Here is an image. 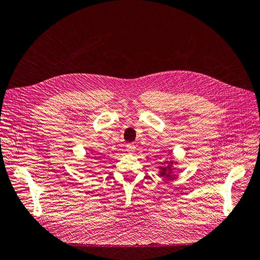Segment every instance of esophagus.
Returning a JSON list of instances; mask_svg holds the SVG:
<instances>
[{
	"label": "esophagus",
	"mask_w": 260,
	"mask_h": 260,
	"mask_svg": "<svg viewBox=\"0 0 260 260\" xmlns=\"http://www.w3.org/2000/svg\"><path fill=\"white\" fill-rule=\"evenodd\" d=\"M135 146L133 144H128L127 146H126V150H127L128 153H133V152H135Z\"/></svg>",
	"instance_id": "1"
}]
</instances>
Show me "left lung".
Returning <instances> with one entry per match:
<instances>
[{
	"label": "left lung",
	"instance_id": "obj_1",
	"mask_svg": "<svg viewBox=\"0 0 260 260\" xmlns=\"http://www.w3.org/2000/svg\"><path fill=\"white\" fill-rule=\"evenodd\" d=\"M176 164V161L171 160V161H166V166H160L159 167V175L161 177L165 178H171L172 177V173H173V165Z\"/></svg>",
	"mask_w": 260,
	"mask_h": 260
}]
</instances>
